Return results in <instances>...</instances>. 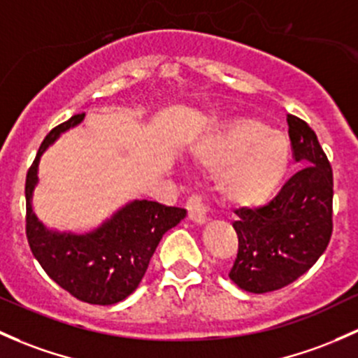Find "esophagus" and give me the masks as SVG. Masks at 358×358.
Listing matches in <instances>:
<instances>
[{"mask_svg": "<svg viewBox=\"0 0 358 358\" xmlns=\"http://www.w3.org/2000/svg\"><path fill=\"white\" fill-rule=\"evenodd\" d=\"M187 210H189V217L194 223L204 224L208 223V209H206L204 202L197 195H192L187 202Z\"/></svg>", "mask_w": 358, "mask_h": 358, "instance_id": "1", "label": "esophagus"}]
</instances>
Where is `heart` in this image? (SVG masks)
<instances>
[{
  "label": "heart",
  "mask_w": 358,
  "mask_h": 358,
  "mask_svg": "<svg viewBox=\"0 0 358 358\" xmlns=\"http://www.w3.org/2000/svg\"><path fill=\"white\" fill-rule=\"evenodd\" d=\"M199 164L220 169L217 192L238 208H261L287 180L292 149L288 138L259 120L236 118L194 148Z\"/></svg>",
  "instance_id": "b5f03b06"
}]
</instances>
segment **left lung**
Instances as JSON below:
<instances>
[{
    "mask_svg": "<svg viewBox=\"0 0 358 358\" xmlns=\"http://www.w3.org/2000/svg\"><path fill=\"white\" fill-rule=\"evenodd\" d=\"M288 135L300 169L268 206L236 209L238 254L229 280L250 293L293 283L324 254L333 231V171L314 130L288 115Z\"/></svg>",
    "mask_w": 358,
    "mask_h": 358,
    "instance_id": "obj_1",
    "label": "left lung"
}]
</instances>
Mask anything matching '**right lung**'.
<instances>
[{"mask_svg":"<svg viewBox=\"0 0 358 358\" xmlns=\"http://www.w3.org/2000/svg\"><path fill=\"white\" fill-rule=\"evenodd\" d=\"M84 118L85 115H75L52 129L29 169L25 182L27 240L37 262L63 289L82 302L113 306L135 292L157 243L187 216V210L134 199L89 231L48 228L32 208L34 190L39 185L41 157Z\"/></svg>","mask_w":358,"mask_h":358,"instance_id":"right-lung-1","label":"right lung"}]
</instances>
